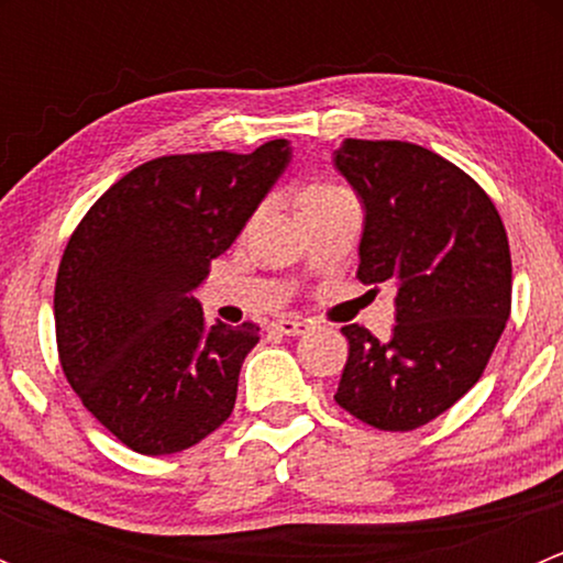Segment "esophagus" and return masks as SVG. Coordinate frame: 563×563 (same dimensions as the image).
<instances>
[{
    "label": "esophagus",
    "instance_id": "34e87169",
    "mask_svg": "<svg viewBox=\"0 0 563 563\" xmlns=\"http://www.w3.org/2000/svg\"><path fill=\"white\" fill-rule=\"evenodd\" d=\"M272 327H275L280 334H288V338H299V334L308 332L310 323L299 321V318H277V321H272Z\"/></svg>",
    "mask_w": 563,
    "mask_h": 563
}]
</instances>
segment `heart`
Here are the masks:
<instances>
[{"label":"heart","mask_w":563,"mask_h":563,"mask_svg":"<svg viewBox=\"0 0 563 563\" xmlns=\"http://www.w3.org/2000/svg\"><path fill=\"white\" fill-rule=\"evenodd\" d=\"M329 187H310V190H305L302 192V198H310V196H318V192H327ZM302 198H299V201H302Z\"/></svg>","instance_id":"1"}]
</instances>
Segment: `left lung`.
<instances>
[{
  "instance_id": "left-lung-1",
  "label": "left lung",
  "mask_w": 563,
  "mask_h": 563,
  "mask_svg": "<svg viewBox=\"0 0 563 563\" xmlns=\"http://www.w3.org/2000/svg\"><path fill=\"white\" fill-rule=\"evenodd\" d=\"M334 168L365 209L356 277L391 283L397 321L389 340L340 329L334 400L378 430L422 428L479 382L507 327V231L487 192L424 146L345 139Z\"/></svg>"
}]
</instances>
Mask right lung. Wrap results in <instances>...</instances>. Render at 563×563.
I'll return each mask as SVG.
<instances>
[{"label":"right lung","instance_id":"right-lung-1","mask_svg":"<svg viewBox=\"0 0 563 563\" xmlns=\"http://www.w3.org/2000/svg\"><path fill=\"white\" fill-rule=\"evenodd\" d=\"M288 163L286 139L250 155L157 157L108 187L73 231L54 291L62 371L133 452L187 450L234 411L258 327H207L192 291Z\"/></svg>","mask_w":563,"mask_h":563}]
</instances>
